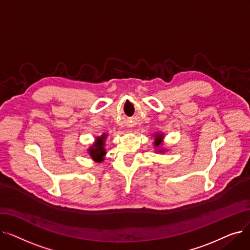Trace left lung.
Here are the masks:
<instances>
[{
    "mask_svg": "<svg viewBox=\"0 0 250 250\" xmlns=\"http://www.w3.org/2000/svg\"><path fill=\"white\" fill-rule=\"evenodd\" d=\"M162 138H163V137H162V135H160V136H157V137H156V140H155V143H154L156 147L160 145L161 142H162V140H161Z\"/></svg>",
    "mask_w": 250,
    "mask_h": 250,
    "instance_id": "obj_1",
    "label": "left lung"
}]
</instances>
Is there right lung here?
Listing matches in <instances>:
<instances>
[{"mask_svg":"<svg viewBox=\"0 0 250 250\" xmlns=\"http://www.w3.org/2000/svg\"><path fill=\"white\" fill-rule=\"evenodd\" d=\"M106 139V135L103 134L101 137L97 138L96 143L92 146L89 150V154L92 157V159H94L97 162L103 161V156L105 155V150H104V141Z\"/></svg>","mask_w":250,"mask_h":250,"instance_id":"1","label":"right lung"}]
</instances>
